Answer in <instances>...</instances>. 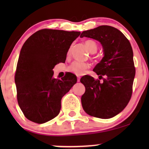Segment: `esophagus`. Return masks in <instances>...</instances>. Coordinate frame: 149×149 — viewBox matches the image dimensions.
<instances>
[{"label": "esophagus", "instance_id": "1", "mask_svg": "<svg viewBox=\"0 0 149 149\" xmlns=\"http://www.w3.org/2000/svg\"><path fill=\"white\" fill-rule=\"evenodd\" d=\"M80 76H77V81L80 82Z\"/></svg>", "mask_w": 149, "mask_h": 149}]
</instances>
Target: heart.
Masks as SVG:
<instances>
[{"label":"heart","instance_id":"obj_1","mask_svg":"<svg viewBox=\"0 0 149 149\" xmlns=\"http://www.w3.org/2000/svg\"><path fill=\"white\" fill-rule=\"evenodd\" d=\"M85 45L86 46L87 49L90 53H95L98 49V45L97 42L94 41L93 40H87L85 41ZM70 52H71V48H70L67 52V55H69ZM89 65L87 63L80 62V61H73L68 68L69 71L72 72L75 74L80 76L85 72L86 69H88Z\"/></svg>","mask_w":149,"mask_h":149}]
</instances>
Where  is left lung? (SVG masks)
<instances>
[{
  "mask_svg": "<svg viewBox=\"0 0 149 149\" xmlns=\"http://www.w3.org/2000/svg\"><path fill=\"white\" fill-rule=\"evenodd\" d=\"M80 37L99 40L104 52L103 59L93 70L103 81L88 75L80 78L85 87L82 106L88 115L111 118L126 107L132 94L136 71L131 44L122 32L111 26L85 31Z\"/></svg>",
  "mask_w": 149,
  "mask_h": 149,
  "instance_id": "8db88e82",
  "label": "left lung"
}]
</instances>
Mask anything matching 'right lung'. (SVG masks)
<instances>
[{"label":"right lung","mask_w":149,"mask_h":149,"mask_svg":"<svg viewBox=\"0 0 149 149\" xmlns=\"http://www.w3.org/2000/svg\"><path fill=\"white\" fill-rule=\"evenodd\" d=\"M80 32L43 29L34 33L22 46L15 81L18 104L27 119L42 124L58 116L61 100L77 82L68 73L60 80L52 69L65 62L71 43Z\"/></svg>","instance_id":"right-lung-1"}]
</instances>
